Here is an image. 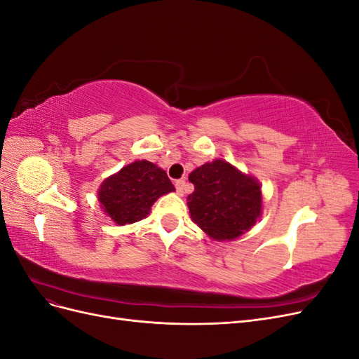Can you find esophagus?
<instances>
[{
    "instance_id": "34e87169",
    "label": "esophagus",
    "mask_w": 359,
    "mask_h": 359,
    "mask_svg": "<svg viewBox=\"0 0 359 359\" xmlns=\"http://www.w3.org/2000/svg\"><path fill=\"white\" fill-rule=\"evenodd\" d=\"M175 189H177V193L180 194V196H182L184 190H186V181H184V180L175 181Z\"/></svg>"
}]
</instances>
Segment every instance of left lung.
<instances>
[{
    "mask_svg": "<svg viewBox=\"0 0 359 359\" xmlns=\"http://www.w3.org/2000/svg\"><path fill=\"white\" fill-rule=\"evenodd\" d=\"M187 196L191 220L215 241H232L248 232L262 214V186L229 161L217 158L194 169Z\"/></svg>",
    "mask_w": 359,
    "mask_h": 359,
    "instance_id": "1",
    "label": "left lung"
}]
</instances>
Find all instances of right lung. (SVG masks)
<instances>
[{"label":"right lung","mask_w":359,"mask_h":359,"mask_svg":"<svg viewBox=\"0 0 359 359\" xmlns=\"http://www.w3.org/2000/svg\"><path fill=\"white\" fill-rule=\"evenodd\" d=\"M170 191L175 187L165 170L148 160H136L107 177L97 198L115 224L126 226L145 219L154 202Z\"/></svg>","instance_id":"right-lung-1"}]
</instances>
